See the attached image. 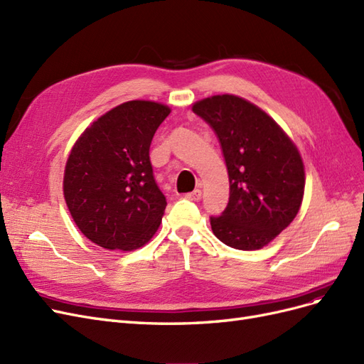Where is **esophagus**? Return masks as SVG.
Returning <instances> with one entry per match:
<instances>
[{
    "mask_svg": "<svg viewBox=\"0 0 364 364\" xmlns=\"http://www.w3.org/2000/svg\"><path fill=\"white\" fill-rule=\"evenodd\" d=\"M185 199H188L191 202H199L202 199V191L200 190H194L191 193L185 194Z\"/></svg>",
    "mask_w": 364,
    "mask_h": 364,
    "instance_id": "obj_1",
    "label": "esophagus"
}]
</instances>
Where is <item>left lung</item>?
Wrapping results in <instances>:
<instances>
[{"mask_svg":"<svg viewBox=\"0 0 364 364\" xmlns=\"http://www.w3.org/2000/svg\"><path fill=\"white\" fill-rule=\"evenodd\" d=\"M193 112L214 130L229 176V202L211 217L214 235L240 250L264 247L301 208L305 171L299 151L273 118L241 97H208Z\"/></svg>","mask_w":364,"mask_h":364,"instance_id":"8db88e82","label":"left lung"}]
</instances>
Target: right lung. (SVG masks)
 Masks as SVG:
<instances>
[{
	"label": "right lung",
	"instance_id": "right-lung-1",
	"mask_svg": "<svg viewBox=\"0 0 364 364\" xmlns=\"http://www.w3.org/2000/svg\"><path fill=\"white\" fill-rule=\"evenodd\" d=\"M170 107L132 100L87 127L74 144L63 196L74 222L92 243L134 250L156 232L167 206L153 178L149 150Z\"/></svg>",
	"mask_w": 364,
	"mask_h": 364
}]
</instances>
